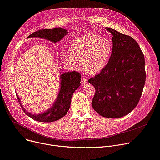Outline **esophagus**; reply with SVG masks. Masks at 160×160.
I'll return each instance as SVG.
<instances>
[{"label":"esophagus","mask_w":160,"mask_h":160,"mask_svg":"<svg viewBox=\"0 0 160 160\" xmlns=\"http://www.w3.org/2000/svg\"><path fill=\"white\" fill-rule=\"evenodd\" d=\"M88 78H82V81H81V83H82V84L83 85V86H85V85L86 84V83H88Z\"/></svg>","instance_id":"esophagus-1"}]
</instances>
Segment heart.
I'll return each instance as SVG.
<instances>
[{
	"instance_id": "b5f03b06",
	"label": "heart",
	"mask_w": 160,
	"mask_h": 160,
	"mask_svg": "<svg viewBox=\"0 0 160 160\" xmlns=\"http://www.w3.org/2000/svg\"><path fill=\"white\" fill-rule=\"evenodd\" d=\"M112 49L109 38L88 33L74 38L70 44L69 52H63V55L73 65L77 63V60H82L85 71L95 74L102 71L107 65Z\"/></svg>"
}]
</instances>
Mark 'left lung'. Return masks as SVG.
Here are the masks:
<instances>
[{
    "instance_id": "left-lung-1",
    "label": "left lung",
    "mask_w": 160,
    "mask_h": 160,
    "mask_svg": "<svg viewBox=\"0 0 160 160\" xmlns=\"http://www.w3.org/2000/svg\"><path fill=\"white\" fill-rule=\"evenodd\" d=\"M105 29L112 35V49L108 64L89 80L96 90L91 103L102 116L118 118L131 112L139 102L146 78L145 58L131 37Z\"/></svg>"
}]
</instances>
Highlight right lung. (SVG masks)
Listing matches in <instances>:
<instances>
[{
  "label": "right lung",
  "instance_id": "obj_1",
  "mask_svg": "<svg viewBox=\"0 0 160 160\" xmlns=\"http://www.w3.org/2000/svg\"><path fill=\"white\" fill-rule=\"evenodd\" d=\"M68 33L66 29L57 28L54 29H42L31 34L28 38H40L49 40L53 43L62 40ZM81 74L77 71L63 72L60 76V88L58 97L51 107L46 111L38 114L28 112L20 102L18 96L17 97L23 111L32 119L41 122H52L64 116L71 105V97L74 92L80 86Z\"/></svg>",
  "mask_w": 160,
  "mask_h": 160
}]
</instances>
